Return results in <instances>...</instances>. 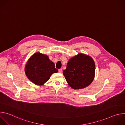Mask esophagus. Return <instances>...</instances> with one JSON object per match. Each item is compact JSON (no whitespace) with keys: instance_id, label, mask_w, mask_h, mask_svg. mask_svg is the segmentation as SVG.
I'll list each match as a JSON object with an SVG mask.
<instances>
[{"instance_id":"esophagus-1","label":"esophagus","mask_w":125,"mask_h":125,"mask_svg":"<svg viewBox=\"0 0 125 125\" xmlns=\"http://www.w3.org/2000/svg\"><path fill=\"white\" fill-rule=\"evenodd\" d=\"M58 72H59V73H61L62 72V69H59V70H58Z\"/></svg>"}]
</instances>
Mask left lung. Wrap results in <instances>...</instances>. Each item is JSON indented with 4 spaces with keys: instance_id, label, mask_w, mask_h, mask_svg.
<instances>
[{
    "instance_id": "8db88e82",
    "label": "left lung",
    "mask_w": 125,
    "mask_h": 125,
    "mask_svg": "<svg viewBox=\"0 0 125 125\" xmlns=\"http://www.w3.org/2000/svg\"><path fill=\"white\" fill-rule=\"evenodd\" d=\"M95 63L93 58L79 53L69 59L66 70L63 71L68 84L74 90L86 87L94 81L95 75Z\"/></svg>"
}]
</instances>
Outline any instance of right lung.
Instances as JSON below:
<instances>
[{
    "instance_id": "1",
    "label": "right lung",
    "mask_w": 125,
    "mask_h": 125,
    "mask_svg": "<svg viewBox=\"0 0 125 125\" xmlns=\"http://www.w3.org/2000/svg\"><path fill=\"white\" fill-rule=\"evenodd\" d=\"M25 72L28 78L33 83L43 85L50 79L53 73L58 72L55 65L46 55L37 52L26 63Z\"/></svg>"
}]
</instances>
